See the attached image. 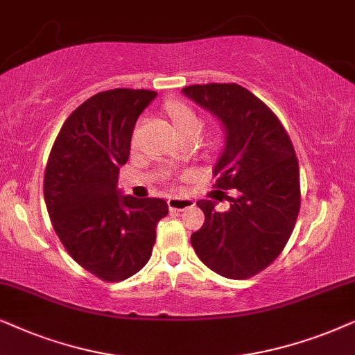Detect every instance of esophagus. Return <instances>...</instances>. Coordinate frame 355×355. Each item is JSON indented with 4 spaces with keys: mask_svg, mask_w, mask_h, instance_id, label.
I'll return each instance as SVG.
<instances>
[{
    "mask_svg": "<svg viewBox=\"0 0 355 355\" xmlns=\"http://www.w3.org/2000/svg\"><path fill=\"white\" fill-rule=\"evenodd\" d=\"M167 205L170 211H183L187 207L195 206V201L188 200V198H168Z\"/></svg>",
    "mask_w": 355,
    "mask_h": 355,
    "instance_id": "34e87169",
    "label": "esophagus"
}]
</instances>
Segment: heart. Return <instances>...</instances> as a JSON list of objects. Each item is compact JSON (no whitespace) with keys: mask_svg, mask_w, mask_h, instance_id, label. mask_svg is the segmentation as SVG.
<instances>
[{"mask_svg":"<svg viewBox=\"0 0 355 355\" xmlns=\"http://www.w3.org/2000/svg\"><path fill=\"white\" fill-rule=\"evenodd\" d=\"M165 110L172 118L175 128L180 135H198L201 128V118L187 103L178 101H170L165 103Z\"/></svg>","mask_w":355,"mask_h":355,"instance_id":"obj_1","label":"heart"}]
</instances>
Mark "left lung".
Masks as SVG:
<instances>
[{
  "label": "left lung",
  "instance_id": "1",
  "mask_svg": "<svg viewBox=\"0 0 355 355\" xmlns=\"http://www.w3.org/2000/svg\"><path fill=\"white\" fill-rule=\"evenodd\" d=\"M183 94L219 116L225 148L217 160L216 188L237 190L230 209L196 202L205 224L191 235L198 258L229 279H248L279 257L300 211L295 149L279 118L239 84H195Z\"/></svg>",
  "mask_w": 355,
  "mask_h": 355
}]
</instances>
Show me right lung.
<instances>
[{"label": "right lung", "mask_w": 355, "mask_h": 355, "mask_svg": "<svg viewBox=\"0 0 355 355\" xmlns=\"http://www.w3.org/2000/svg\"><path fill=\"white\" fill-rule=\"evenodd\" d=\"M155 96L123 87L87 98L66 118L45 167V205L60 242L105 282L125 281L146 266L155 227L168 214L160 198L136 200L116 190L136 120Z\"/></svg>", "instance_id": "add662e5"}]
</instances>
